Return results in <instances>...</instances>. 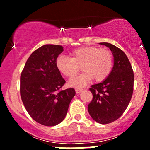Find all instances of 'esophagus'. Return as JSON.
I'll list each match as a JSON object with an SVG mask.
<instances>
[{
	"label": "esophagus",
	"mask_w": 150,
	"mask_h": 150,
	"mask_svg": "<svg viewBox=\"0 0 150 150\" xmlns=\"http://www.w3.org/2000/svg\"><path fill=\"white\" fill-rule=\"evenodd\" d=\"M82 89H75V92L77 93V94H79V93H80L81 92H82Z\"/></svg>",
	"instance_id": "obj_1"
}]
</instances>
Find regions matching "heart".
<instances>
[{
  "label": "heart",
  "mask_w": 150,
  "mask_h": 150,
  "mask_svg": "<svg viewBox=\"0 0 150 150\" xmlns=\"http://www.w3.org/2000/svg\"><path fill=\"white\" fill-rule=\"evenodd\" d=\"M70 58L59 56L56 61L58 71L65 77L73 78L80 71L83 73L68 82L70 87L81 88L94 78L96 82L104 80L111 73L113 56L106 49L85 46L77 48L70 53Z\"/></svg>",
  "instance_id": "1"
}]
</instances>
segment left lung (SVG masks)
Returning <instances> with one entry per match:
<instances>
[{
	"instance_id": "8db88e82",
	"label": "left lung",
	"mask_w": 150,
	"mask_h": 150,
	"mask_svg": "<svg viewBox=\"0 0 150 150\" xmlns=\"http://www.w3.org/2000/svg\"><path fill=\"white\" fill-rule=\"evenodd\" d=\"M109 48L113 66L108 76L89 89L93 99L88 105L92 119L107 124L118 119L128 107L133 91L134 74L128 57L122 50L109 43H99Z\"/></svg>"
}]
</instances>
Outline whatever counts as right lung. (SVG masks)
Masks as SVG:
<instances>
[{"mask_svg": "<svg viewBox=\"0 0 150 150\" xmlns=\"http://www.w3.org/2000/svg\"><path fill=\"white\" fill-rule=\"evenodd\" d=\"M63 51L59 45L41 46L27 59L20 76V95L26 110L35 121L46 126L64 120L75 95L73 88L58 92L65 83L56 65Z\"/></svg>", "mask_w": 150, "mask_h": 150, "instance_id": "obj_1", "label": "right lung"}]
</instances>
